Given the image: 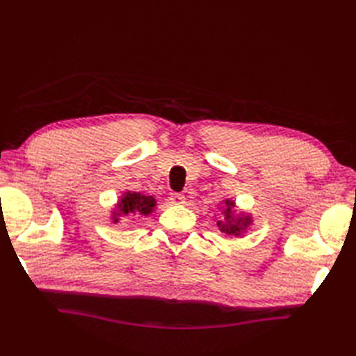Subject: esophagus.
<instances>
[{
  "label": "esophagus",
  "instance_id": "34e87169",
  "mask_svg": "<svg viewBox=\"0 0 356 356\" xmlns=\"http://www.w3.org/2000/svg\"><path fill=\"white\" fill-rule=\"evenodd\" d=\"M170 200L174 203V205H184L186 199H185V195L182 193H171Z\"/></svg>",
  "mask_w": 356,
  "mask_h": 356
}]
</instances>
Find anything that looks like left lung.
<instances>
[{"instance_id": "1", "label": "left lung", "mask_w": 356, "mask_h": 356, "mask_svg": "<svg viewBox=\"0 0 356 356\" xmlns=\"http://www.w3.org/2000/svg\"><path fill=\"white\" fill-rule=\"evenodd\" d=\"M222 218L217 222V228L223 232L226 237L231 238H243L245 234L254 223V217L246 211H237L236 202L232 199H226L222 202Z\"/></svg>"}]
</instances>
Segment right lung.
I'll list each match as a JSON object with an SVG mask.
<instances>
[{"label":"right lung","mask_w":356,"mask_h":356,"mask_svg":"<svg viewBox=\"0 0 356 356\" xmlns=\"http://www.w3.org/2000/svg\"><path fill=\"white\" fill-rule=\"evenodd\" d=\"M157 202L149 194L134 193V191H124L119 200L115 203V207L110 211L111 223L118 225L122 217L128 216H143L148 217L154 213Z\"/></svg>","instance_id":"right-lung-1"}]
</instances>
